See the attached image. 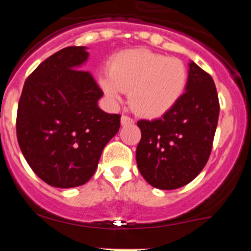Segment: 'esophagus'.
Wrapping results in <instances>:
<instances>
[{
	"mask_svg": "<svg viewBox=\"0 0 251 251\" xmlns=\"http://www.w3.org/2000/svg\"><path fill=\"white\" fill-rule=\"evenodd\" d=\"M133 119L130 118V117H128V115H122L121 117V123L122 126H127V124H132L133 123Z\"/></svg>",
	"mask_w": 251,
	"mask_h": 251,
	"instance_id": "1",
	"label": "esophagus"
}]
</instances>
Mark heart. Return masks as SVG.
Instances as JSON below:
<instances>
[{
    "label": "heart",
    "instance_id": "b5f03b06",
    "mask_svg": "<svg viewBox=\"0 0 251 251\" xmlns=\"http://www.w3.org/2000/svg\"><path fill=\"white\" fill-rule=\"evenodd\" d=\"M188 70L178 57L147 49L122 51L110 61L109 74L99 77L101 90L112 101L129 90L132 109L147 118H159L179 103L187 88Z\"/></svg>",
    "mask_w": 251,
    "mask_h": 251
}]
</instances>
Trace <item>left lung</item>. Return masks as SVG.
<instances>
[{"instance_id": "obj_1", "label": "left lung", "mask_w": 251, "mask_h": 251, "mask_svg": "<svg viewBox=\"0 0 251 251\" xmlns=\"http://www.w3.org/2000/svg\"><path fill=\"white\" fill-rule=\"evenodd\" d=\"M179 103L154 121H139L137 166L143 178L159 190L191 182L210 157L220 104L212 77L194 61Z\"/></svg>"}]
</instances>
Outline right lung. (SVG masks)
I'll return each mask as SVG.
<instances>
[{
    "label": "right lung",
    "mask_w": 251,
    "mask_h": 251,
    "mask_svg": "<svg viewBox=\"0 0 251 251\" xmlns=\"http://www.w3.org/2000/svg\"><path fill=\"white\" fill-rule=\"evenodd\" d=\"M88 56L85 46L51 55L26 79L19 101L16 133L22 154L54 187L88 182L121 127V115L98 106L103 92L93 75L80 70Z\"/></svg>",
    "instance_id": "add662e5"
}]
</instances>
